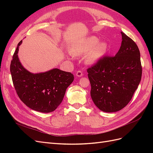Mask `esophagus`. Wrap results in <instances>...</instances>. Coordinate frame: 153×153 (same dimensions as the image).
<instances>
[{
    "label": "esophagus",
    "mask_w": 153,
    "mask_h": 153,
    "mask_svg": "<svg viewBox=\"0 0 153 153\" xmlns=\"http://www.w3.org/2000/svg\"><path fill=\"white\" fill-rule=\"evenodd\" d=\"M83 75H84V73H83L81 71H78L76 73V75L77 77H82Z\"/></svg>",
    "instance_id": "esophagus-1"
}]
</instances>
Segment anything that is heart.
<instances>
[{
    "label": "heart",
    "instance_id": "b5f03b06",
    "mask_svg": "<svg viewBox=\"0 0 153 153\" xmlns=\"http://www.w3.org/2000/svg\"><path fill=\"white\" fill-rule=\"evenodd\" d=\"M98 39L95 36L87 37L72 43L69 47V52L75 57H82L84 54L85 63L94 64L102 57L106 52L105 43H98Z\"/></svg>",
    "mask_w": 153,
    "mask_h": 153
}]
</instances>
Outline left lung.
Returning <instances> with one entry per match:
<instances>
[{"mask_svg": "<svg viewBox=\"0 0 153 153\" xmlns=\"http://www.w3.org/2000/svg\"><path fill=\"white\" fill-rule=\"evenodd\" d=\"M121 46L114 57L105 56L87 69L94 105L105 112H115L131 100L142 78L139 49L121 32Z\"/></svg>", "mask_w": 153, "mask_h": 153, "instance_id": "1", "label": "left lung"}]
</instances>
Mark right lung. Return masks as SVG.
Masks as SVG:
<instances>
[{"label":"right lung","mask_w":153,"mask_h":153,"mask_svg":"<svg viewBox=\"0 0 153 153\" xmlns=\"http://www.w3.org/2000/svg\"><path fill=\"white\" fill-rule=\"evenodd\" d=\"M22 43V40L18 44L10 66L16 93L22 102L32 110L52 112L61 103L74 75L57 68L43 73L29 72L22 66L18 56Z\"/></svg>","instance_id":"1"}]
</instances>
